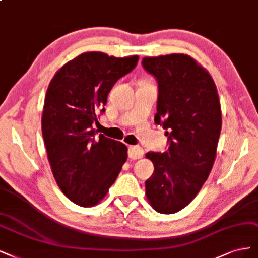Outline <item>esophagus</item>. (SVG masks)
I'll use <instances>...</instances> for the list:
<instances>
[{
    "label": "esophagus",
    "instance_id": "1",
    "mask_svg": "<svg viewBox=\"0 0 258 258\" xmlns=\"http://www.w3.org/2000/svg\"><path fill=\"white\" fill-rule=\"evenodd\" d=\"M144 156V150L137 146H130L128 147V157L132 160H138Z\"/></svg>",
    "mask_w": 258,
    "mask_h": 258
}]
</instances>
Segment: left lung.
I'll return each mask as SVG.
<instances>
[{"label": "left lung", "mask_w": 258, "mask_h": 258, "mask_svg": "<svg viewBox=\"0 0 258 258\" xmlns=\"http://www.w3.org/2000/svg\"><path fill=\"white\" fill-rule=\"evenodd\" d=\"M141 64L157 81L154 122L168 136L167 150L146 154L154 165L146 194L157 212L176 213L212 169L222 127L219 94L209 73L187 54L144 57Z\"/></svg>", "instance_id": "1"}]
</instances>
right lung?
Listing matches in <instances>:
<instances>
[{
	"label": "right lung",
	"instance_id": "right-lung-1",
	"mask_svg": "<svg viewBox=\"0 0 258 258\" xmlns=\"http://www.w3.org/2000/svg\"><path fill=\"white\" fill-rule=\"evenodd\" d=\"M138 55L85 52L56 72L45 97L41 132L51 170L65 196L92 207L107 194L127 159L126 146L98 134V113Z\"/></svg>",
	"mask_w": 258,
	"mask_h": 258
}]
</instances>
